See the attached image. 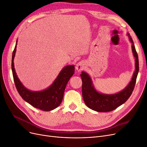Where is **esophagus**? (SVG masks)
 Here are the masks:
<instances>
[{
	"label": "esophagus",
	"mask_w": 147,
	"mask_h": 147,
	"mask_svg": "<svg viewBox=\"0 0 147 147\" xmlns=\"http://www.w3.org/2000/svg\"><path fill=\"white\" fill-rule=\"evenodd\" d=\"M84 65H85V62L83 61H80L77 63L76 66V68L78 71H80L84 69Z\"/></svg>",
	"instance_id": "esophagus-1"
}]
</instances>
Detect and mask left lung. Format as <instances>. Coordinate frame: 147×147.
<instances>
[{"instance_id":"left-lung-1","label":"left lung","mask_w":147,"mask_h":147,"mask_svg":"<svg viewBox=\"0 0 147 147\" xmlns=\"http://www.w3.org/2000/svg\"><path fill=\"white\" fill-rule=\"evenodd\" d=\"M129 36V34H128ZM132 43V51L135 57L136 69L131 80L127 87L115 94H104L97 92L92 85L90 77L88 74L82 72L80 74L82 80V97L86 105L90 109L97 112H108L116 109L125 102L131 95L139 72V59L134 45L133 40L129 36Z\"/></svg>"}]
</instances>
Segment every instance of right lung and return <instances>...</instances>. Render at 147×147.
<instances>
[{
    "mask_svg": "<svg viewBox=\"0 0 147 147\" xmlns=\"http://www.w3.org/2000/svg\"><path fill=\"white\" fill-rule=\"evenodd\" d=\"M16 45L17 42L12 55L11 68L14 84L19 94L24 100L38 109L45 111L55 109L61 104L65 87L70 78L74 73V66L68 65L64 67L53 84L47 89L41 91H30L22 84L15 71L13 61Z\"/></svg>",
    "mask_w": 147,
    "mask_h": 147,
    "instance_id": "right-lung-1",
    "label": "right lung"
}]
</instances>
